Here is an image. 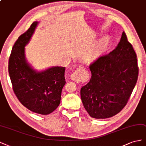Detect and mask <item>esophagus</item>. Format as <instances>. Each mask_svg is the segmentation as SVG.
Segmentation results:
<instances>
[{"label":"esophagus","mask_w":146,"mask_h":146,"mask_svg":"<svg viewBox=\"0 0 146 146\" xmlns=\"http://www.w3.org/2000/svg\"><path fill=\"white\" fill-rule=\"evenodd\" d=\"M71 79L75 82H80L83 79V75L82 74L81 68H79L71 74L70 76Z\"/></svg>","instance_id":"obj_1"}]
</instances>
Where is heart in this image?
I'll use <instances>...</instances> for the list:
<instances>
[{"instance_id": "heart-1", "label": "heart", "mask_w": 146, "mask_h": 146, "mask_svg": "<svg viewBox=\"0 0 146 146\" xmlns=\"http://www.w3.org/2000/svg\"><path fill=\"white\" fill-rule=\"evenodd\" d=\"M109 37L106 36L99 39L93 47L87 52L85 56L87 61L92 62L100 56L104 51L106 50L109 45Z\"/></svg>"}]
</instances>
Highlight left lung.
Returning <instances> with one entry per match:
<instances>
[{"instance_id":"left-lung-1","label":"left lung","mask_w":146,"mask_h":146,"mask_svg":"<svg viewBox=\"0 0 146 146\" xmlns=\"http://www.w3.org/2000/svg\"><path fill=\"white\" fill-rule=\"evenodd\" d=\"M89 67L91 79L81 89L84 107L93 118L113 116L127 104L138 76L136 54L125 33L115 49Z\"/></svg>"}]
</instances>
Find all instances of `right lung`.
<instances>
[{"label":"right lung","instance_id":"obj_1","mask_svg":"<svg viewBox=\"0 0 146 146\" xmlns=\"http://www.w3.org/2000/svg\"><path fill=\"white\" fill-rule=\"evenodd\" d=\"M38 24L37 21L19 37L9 59L8 72L14 93L21 104L36 113L48 115L55 110L60 102L65 84L62 67H53L37 72L27 62L25 46L29 44Z\"/></svg>","mask_w":146,"mask_h":146}]
</instances>
